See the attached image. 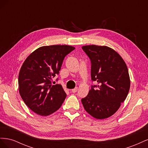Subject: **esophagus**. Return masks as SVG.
I'll list each match as a JSON object with an SVG mask.
<instances>
[{"label":"esophagus","mask_w":148,"mask_h":148,"mask_svg":"<svg viewBox=\"0 0 148 148\" xmlns=\"http://www.w3.org/2000/svg\"><path fill=\"white\" fill-rule=\"evenodd\" d=\"M78 91V88L77 87H76V88H75L74 89H71V92H73V93H75V92H76Z\"/></svg>","instance_id":"obj_1"}]
</instances>
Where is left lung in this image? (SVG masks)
<instances>
[{"instance_id": "left-lung-1", "label": "left lung", "mask_w": 148, "mask_h": 148, "mask_svg": "<svg viewBox=\"0 0 148 148\" xmlns=\"http://www.w3.org/2000/svg\"><path fill=\"white\" fill-rule=\"evenodd\" d=\"M82 49L91 60V79L99 83L82 99L84 109L95 119L108 118L118 110L128 94L130 79L127 66L119 53L109 47L92 44Z\"/></svg>"}]
</instances>
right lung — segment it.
I'll list each match as a JSON object with an SVG mask.
<instances>
[{
	"label": "right lung",
	"instance_id": "obj_1",
	"mask_svg": "<svg viewBox=\"0 0 148 148\" xmlns=\"http://www.w3.org/2000/svg\"><path fill=\"white\" fill-rule=\"evenodd\" d=\"M75 47L68 45L42 46L26 58L18 75L19 92L29 108L42 116L59 109L66 96L61 84L52 85L65 56Z\"/></svg>",
	"mask_w": 148,
	"mask_h": 148
}]
</instances>
